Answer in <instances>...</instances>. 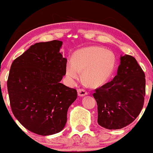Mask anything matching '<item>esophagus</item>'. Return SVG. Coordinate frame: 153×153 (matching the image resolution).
Wrapping results in <instances>:
<instances>
[{"label":"esophagus","instance_id":"esophagus-1","mask_svg":"<svg viewBox=\"0 0 153 153\" xmlns=\"http://www.w3.org/2000/svg\"><path fill=\"white\" fill-rule=\"evenodd\" d=\"M77 93H78V95L79 97H84L85 95H88L87 92L83 89H79L78 91H77Z\"/></svg>","mask_w":153,"mask_h":153}]
</instances>
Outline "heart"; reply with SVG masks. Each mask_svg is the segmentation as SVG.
Here are the masks:
<instances>
[{"instance_id":"heart-1","label":"heart","mask_w":153,"mask_h":153,"mask_svg":"<svg viewBox=\"0 0 153 153\" xmlns=\"http://www.w3.org/2000/svg\"><path fill=\"white\" fill-rule=\"evenodd\" d=\"M116 56L112 51L99 46H91L73 53L72 62H67L65 74L70 84H74L82 72V79L88 86L99 88L105 84L116 68Z\"/></svg>"}]
</instances>
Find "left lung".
Returning a JSON list of instances; mask_svg holds the SVG:
<instances>
[{
	"label": "left lung",
	"instance_id": "obj_1",
	"mask_svg": "<svg viewBox=\"0 0 153 153\" xmlns=\"http://www.w3.org/2000/svg\"><path fill=\"white\" fill-rule=\"evenodd\" d=\"M116 76L95 90L97 123L108 129L127 126L142 110L146 95L145 74L132 56H120Z\"/></svg>",
	"mask_w": 153,
	"mask_h": 153
}]
</instances>
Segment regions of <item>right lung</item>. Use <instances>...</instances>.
<instances>
[{
    "mask_svg": "<svg viewBox=\"0 0 153 153\" xmlns=\"http://www.w3.org/2000/svg\"><path fill=\"white\" fill-rule=\"evenodd\" d=\"M62 42L35 43L14 60L7 91L14 116L25 128L42 136L60 132L77 92L60 83L67 59Z\"/></svg>",
    "mask_w": 153,
    "mask_h": 153,
    "instance_id": "right-lung-1",
    "label": "right lung"
}]
</instances>
